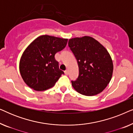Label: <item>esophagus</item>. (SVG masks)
Returning a JSON list of instances; mask_svg holds the SVG:
<instances>
[{
	"label": "esophagus",
	"instance_id": "1",
	"mask_svg": "<svg viewBox=\"0 0 133 133\" xmlns=\"http://www.w3.org/2000/svg\"><path fill=\"white\" fill-rule=\"evenodd\" d=\"M65 74H66V75H68V74H69V72H68V70H65Z\"/></svg>",
	"mask_w": 133,
	"mask_h": 133
}]
</instances>
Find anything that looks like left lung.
<instances>
[{
  "mask_svg": "<svg viewBox=\"0 0 133 133\" xmlns=\"http://www.w3.org/2000/svg\"><path fill=\"white\" fill-rule=\"evenodd\" d=\"M68 46L77 60L79 76L71 81L80 94L92 96L100 93L111 79L113 64L111 57L103 45L91 37L72 38Z\"/></svg>",
  "mask_w": 133,
  "mask_h": 133,
  "instance_id": "8db88e82",
  "label": "left lung"
}]
</instances>
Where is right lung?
Listing matches in <instances>:
<instances>
[{
  "mask_svg": "<svg viewBox=\"0 0 133 133\" xmlns=\"http://www.w3.org/2000/svg\"><path fill=\"white\" fill-rule=\"evenodd\" d=\"M68 39L41 36L26 48L19 63L21 76L25 83L36 91L53 87L64 74L55 59V54L66 46Z\"/></svg>",
  "mask_w": 133,
  "mask_h": 133,
  "instance_id": "1",
  "label": "right lung"
}]
</instances>
